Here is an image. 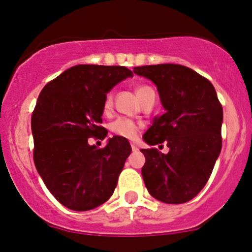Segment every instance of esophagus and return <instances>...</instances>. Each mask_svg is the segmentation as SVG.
Masks as SVG:
<instances>
[{
    "label": "esophagus",
    "instance_id": "esophagus-1",
    "mask_svg": "<svg viewBox=\"0 0 252 252\" xmlns=\"http://www.w3.org/2000/svg\"><path fill=\"white\" fill-rule=\"evenodd\" d=\"M131 149H132V152H137V150H138V147H137V144L132 142V143H131Z\"/></svg>",
    "mask_w": 252,
    "mask_h": 252
}]
</instances>
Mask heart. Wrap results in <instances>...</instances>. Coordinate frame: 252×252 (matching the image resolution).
<instances>
[{
    "label": "heart",
    "instance_id": "heart-1",
    "mask_svg": "<svg viewBox=\"0 0 252 252\" xmlns=\"http://www.w3.org/2000/svg\"><path fill=\"white\" fill-rule=\"evenodd\" d=\"M150 91H153L152 88L147 85H138L136 88V96H137L138 99H143L144 96ZM112 106V96L111 94H108L105 96V99H104L103 108L104 111L108 112ZM111 130L115 135L121 136V137L128 138V140H132L137 136L138 132V126L134 121L128 120V118H118V120L115 121L114 123L111 124Z\"/></svg>",
    "mask_w": 252,
    "mask_h": 252
}]
</instances>
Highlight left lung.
Listing matches in <instances>:
<instances>
[{
  "instance_id": "1",
  "label": "left lung",
  "mask_w": 252,
  "mask_h": 252,
  "mask_svg": "<svg viewBox=\"0 0 252 252\" xmlns=\"http://www.w3.org/2000/svg\"><path fill=\"white\" fill-rule=\"evenodd\" d=\"M134 73L155 84L166 110L143 140L149 146L166 142L169 152L141 149L144 185L158 200L184 204L204 189L220 154L222 106L210 80L186 66H140Z\"/></svg>"
}]
</instances>
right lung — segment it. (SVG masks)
Segmentation results:
<instances>
[{"label":"right lung","mask_w":252,"mask_h":252,"mask_svg":"<svg viewBox=\"0 0 252 252\" xmlns=\"http://www.w3.org/2000/svg\"><path fill=\"white\" fill-rule=\"evenodd\" d=\"M132 72L124 66L77 65L46 84L33 114L34 163L46 187L60 204L89 211L112 195L126 158L128 140L109 138L104 148L90 146L103 140L100 126L106 94Z\"/></svg>","instance_id":"obj_1"}]
</instances>
